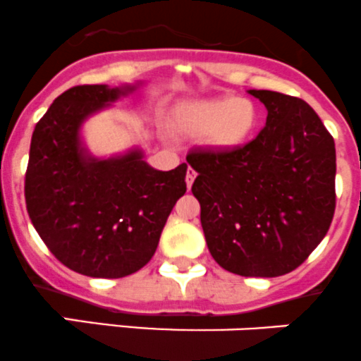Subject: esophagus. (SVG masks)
<instances>
[{"label":"esophagus","instance_id":"obj_1","mask_svg":"<svg viewBox=\"0 0 361 361\" xmlns=\"http://www.w3.org/2000/svg\"><path fill=\"white\" fill-rule=\"evenodd\" d=\"M195 176H197V173H195V171L192 169V167H188V169H187V176H185V181H187V187L188 188H190L192 183H194Z\"/></svg>","mask_w":361,"mask_h":361}]
</instances>
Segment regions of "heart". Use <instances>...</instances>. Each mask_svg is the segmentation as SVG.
<instances>
[{
    "label": "heart",
    "mask_w": 361,
    "mask_h": 361,
    "mask_svg": "<svg viewBox=\"0 0 361 361\" xmlns=\"http://www.w3.org/2000/svg\"><path fill=\"white\" fill-rule=\"evenodd\" d=\"M261 113L254 100L238 97L202 100L187 106L178 114V123L190 135H208L220 149H234L252 137Z\"/></svg>",
    "instance_id": "1"
}]
</instances>
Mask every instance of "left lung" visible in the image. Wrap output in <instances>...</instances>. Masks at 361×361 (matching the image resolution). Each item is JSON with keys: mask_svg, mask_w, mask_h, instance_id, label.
I'll return each mask as SVG.
<instances>
[{"mask_svg": "<svg viewBox=\"0 0 361 361\" xmlns=\"http://www.w3.org/2000/svg\"><path fill=\"white\" fill-rule=\"evenodd\" d=\"M268 109L255 139L234 149H195L192 194L209 254L241 277L298 268L326 236L335 213V142L298 97L250 90Z\"/></svg>", "mask_w": 361, "mask_h": 361, "instance_id": "1", "label": "left lung"}]
</instances>
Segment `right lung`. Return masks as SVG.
<instances>
[{
  "label": "right lung",
  "mask_w": 361,
  "mask_h": 361,
  "mask_svg": "<svg viewBox=\"0 0 361 361\" xmlns=\"http://www.w3.org/2000/svg\"><path fill=\"white\" fill-rule=\"evenodd\" d=\"M132 90L70 87L52 102L31 137L24 180L27 215L51 254L86 277L121 279L141 269L187 192V164L155 171L139 152L111 160L82 155L84 118Z\"/></svg>",
  "instance_id": "obj_1"
}]
</instances>
